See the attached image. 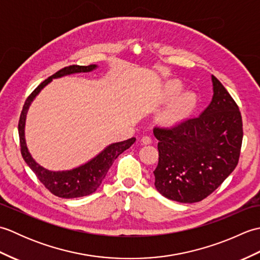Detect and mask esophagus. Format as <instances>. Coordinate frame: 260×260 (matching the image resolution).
<instances>
[{"mask_svg":"<svg viewBox=\"0 0 260 260\" xmlns=\"http://www.w3.org/2000/svg\"><path fill=\"white\" fill-rule=\"evenodd\" d=\"M141 142L143 143V144H151V143H152L151 136H148V135H143V136L141 137Z\"/></svg>","mask_w":260,"mask_h":260,"instance_id":"1","label":"esophagus"}]
</instances>
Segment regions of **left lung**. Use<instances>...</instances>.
Listing matches in <instances>:
<instances>
[{"label": "left lung", "mask_w": 260, "mask_h": 260, "mask_svg": "<svg viewBox=\"0 0 260 260\" xmlns=\"http://www.w3.org/2000/svg\"><path fill=\"white\" fill-rule=\"evenodd\" d=\"M211 103L198 117L153 129L158 148L156 190L170 200L193 203L211 194L236 169L242 120L230 93L211 76Z\"/></svg>", "instance_id": "1"}]
</instances>
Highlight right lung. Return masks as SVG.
Wrapping results in <instances>:
<instances>
[{"mask_svg": "<svg viewBox=\"0 0 260 260\" xmlns=\"http://www.w3.org/2000/svg\"><path fill=\"white\" fill-rule=\"evenodd\" d=\"M98 67L97 64L90 66H69L58 73L49 77L43 82H41L35 90L32 91L31 95L26 98L24 103L23 109L21 112L20 120H19V136H20V145H21V154L23 156L25 163L29 165V168L36 173L37 178L41 181V183L45 185L47 189L50 191L52 194L59 198L64 199H73L89 196L95 192L102 182L106 176L109 168L116 158L120 155L121 153L126 151L134 144L136 139L132 137L123 142H117L109 144L107 147L97 154L95 157H92L90 161L87 163L79 165L73 170L66 171H50L42 165L36 162V159L32 157L29 148L26 146L24 128H25V119L26 114L31 103L35 101V98L39 95L43 88L48 84H50L52 79L61 78L64 76L79 74V73H90Z\"/></svg>", "mask_w": 260, "mask_h": 260, "instance_id": "right-lung-1", "label": "right lung"}]
</instances>
